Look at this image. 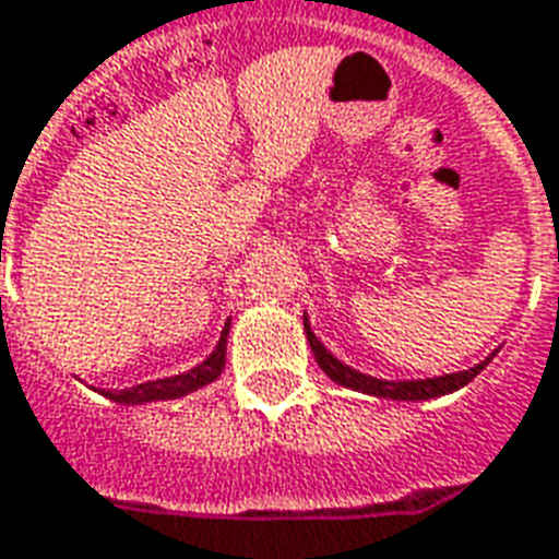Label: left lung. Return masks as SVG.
I'll return each mask as SVG.
<instances>
[{
	"mask_svg": "<svg viewBox=\"0 0 559 559\" xmlns=\"http://www.w3.org/2000/svg\"><path fill=\"white\" fill-rule=\"evenodd\" d=\"M304 330H307V340L309 348L316 354V360L324 372L342 386H352V390H360V393H369V396H381V399H396V402H419V399H435L443 396V393H452V390H459L467 381H474L476 374L483 372L488 366V360L495 357H488L483 364H476L474 369H467V372H452V374H441V378H426V381H381V378H372V374H364L352 369V366L340 364L333 354L324 348L319 342V336L309 330V321L304 319Z\"/></svg>",
	"mask_w": 559,
	"mask_h": 559,
	"instance_id": "1",
	"label": "left lung"
}]
</instances>
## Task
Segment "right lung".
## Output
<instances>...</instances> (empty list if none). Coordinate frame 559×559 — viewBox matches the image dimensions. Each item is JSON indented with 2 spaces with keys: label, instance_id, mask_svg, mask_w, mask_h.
Returning a JSON list of instances; mask_svg holds the SVG:
<instances>
[{
  "label": "right lung",
  "instance_id": "add662e5",
  "mask_svg": "<svg viewBox=\"0 0 559 559\" xmlns=\"http://www.w3.org/2000/svg\"><path fill=\"white\" fill-rule=\"evenodd\" d=\"M226 336H229V321L219 333L217 348L211 352L205 364H199L195 369L185 374H175V378H160V381H148V384H136L130 390H107L104 396L112 399V402H124V405H140V402H160V399H178L193 393L199 386L217 381V374L223 372L226 366Z\"/></svg>",
  "mask_w": 559,
  "mask_h": 559
}]
</instances>
